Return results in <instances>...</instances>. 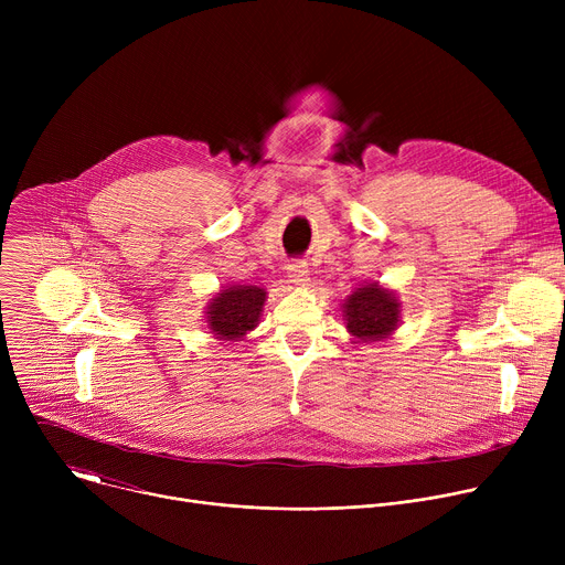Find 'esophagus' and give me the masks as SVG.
Segmentation results:
<instances>
[{
    "label": "esophagus",
    "instance_id": "obj_1",
    "mask_svg": "<svg viewBox=\"0 0 565 565\" xmlns=\"http://www.w3.org/2000/svg\"><path fill=\"white\" fill-rule=\"evenodd\" d=\"M288 281L292 286H308L310 277H308V266L303 262H292L288 266Z\"/></svg>",
    "mask_w": 565,
    "mask_h": 565
}]
</instances>
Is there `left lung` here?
Instances as JSON below:
<instances>
[{
	"instance_id": "left-lung-1",
	"label": "left lung",
	"mask_w": 565,
	"mask_h": 565,
	"mask_svg": "<svg viewBox=\"0 0 565 565\" xmlns=\"http://www.w3.org/2000/svg\"><path fill=\"white\" fill-rule=\"evenodd\" d=\"M347 331L353 344H373L386 340L399 324V301L395 292L382 288L377 281L355 288L342 306Z\"/></svg>"
}]
</instances>
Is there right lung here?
I'll list each match as a JSON object with an SVG mask.
<instances>
[{
  "instance_id": "right-lung-1",
  "label": "right lung",
  "mask_w": 565,
  "mask_h": 565,
  "mask_svg": "<svg viewBox=\"0 0 565 565\" xmlns=\"http://www.w3.org/2000/svg\"><path fill=\"white\" fill-rule=\"evenodd\" d=\"M266 290L259 286H227L218 290L205 310L207 329L216 340L238 342L257 324L264 310Z\"/></svg>"
}]
</instances>
